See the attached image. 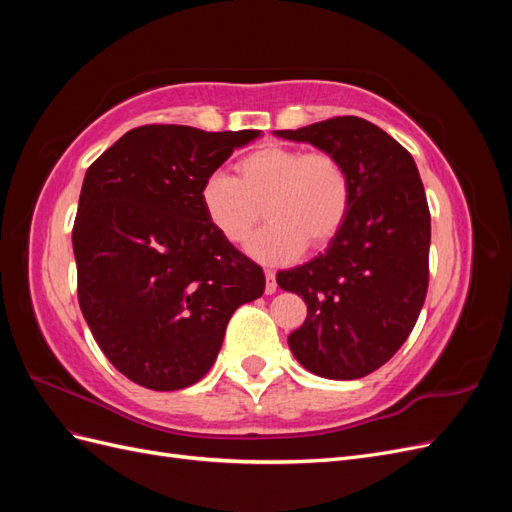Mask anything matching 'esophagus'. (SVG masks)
<instances>
[{
    "label": "esophagus",
    "mask_w": 512,
    "mask_h": 512,
    "mask_svg": "<svg viewBox=\"0 0 512 512\" xmlns=\"http://www.w3.org/2000/svg\"><path fill=\"white\" fill-rule=\"evenodd\" d=\"M265 277H267V286H265V290H267V294H273V292L277 290V282H275V271L267 269V271H265Z\"/></svg>",
    "instance_id": "1"
}]
</instances>
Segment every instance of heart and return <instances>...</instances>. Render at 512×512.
I'll list each match as a JSON object with an SVG mask.
<instances>
[{"label": "heart", "instance_id": "b5f03b06", "mask_svg": "<svg viewBox=\"0 0 512 512\" xmlns=\"http://www.w3.org/2000/svg\"><path fill=\"white\" fill-rule=\"evenodd\" d=\"M209 226L228 243H245L265 205L267 226L247 245V254L282 265L305 247L322 250L342 230L352 185L346 166L331 153L297 147H260L237 162V177L222 170L207 175L198 190Z\"/></svg>", "mask_w": 512, "mask_h": 512}]
</instances>
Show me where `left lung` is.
<instances>
[{
	"label": "left lung",
	"mask_w": 512,
	"mask_h": 512,
	"mask_svg": "<svg viewBox=\"0 0 512 512\" xmlns=\"http://www.w3.org/2000/svg\"><path fill=\"white\" fill-rule=\"evenodd\" d=\"M275 136L331 153L350 175L352 203L339 235L277 284L307 305L288 346L307 371L356 380L406 342L429 284L431 218L410 153L374 123L335 117Z\"/></svg>",
	"instance_id": "8db88e82"
}]
</instances>
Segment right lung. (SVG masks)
Here are the masks:
<instances>
[{"label":"right lung","mask_w":512,"mask_h":512,"mask_svg":"<svg viewBox=\"0 0 512 512\" xmlns=\"http://www.w3.org/2000/svg\"><path fill=\"white\" fill-rule=\"evenodd\" d=\"M260 130L143 126L87 168L72 230L79 305L104 356L151 391L196 384L265 273L215 232L198 190Z\"/></svg>","instance_id":"right-lung-1"}]
</instances>
